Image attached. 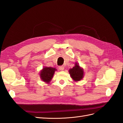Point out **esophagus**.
<instances>
[{"instance_id": "34e87169", "label": "esophagus", "mask_w": 123, "mask_h": 123, "mask_svg": "<svg viewBox=\"0 0 123 123\" xmlns=\"http://www.w3.org/2000/svg\"><path fill=\"white\" fill-rule=\"evenodd\" d=\"M58 68H59V69L60 70L62 71V70H64V67L62 66H59V67H58Z\"/></svg>"}]
</instances>
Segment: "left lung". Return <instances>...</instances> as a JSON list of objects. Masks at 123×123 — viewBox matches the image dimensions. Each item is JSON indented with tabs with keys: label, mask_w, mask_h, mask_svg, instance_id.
<instances>
[{
	"label": "left lung",
	"mask_w": 123,
	"mask_h": 123,
	"mask_svg": "<svg viewBox=\"0 0 123 123\" xmlns=\"http://www.w3.org/2000/svg\"><path fill=\"white\" fill-rule=\"evenodd\" d=\"M71 76L75 81H79L82 79L84 75V71L77 64L72 69L69 70Z\"/></svg>",
	"instance_id": "obj_1"
}]
</instances>
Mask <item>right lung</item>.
Segmentation results:
<instances>
[{
  "label": "right lung",
  "instance_id": "add662e5",
  "mask_svg": "<svg viewBox=\"0 0 123 123\" xmlns=\"http://www.w3.org/2000/svg\"><path fill=\"white\" fill-rule=\"evenodd\" d=\"M55 70H56L55 68L51 67L43 68L40 74L41 79L44 82L49 83L52 78Z\"/></svg>",
  "mask_w": 123,
  "mask_h": 123
}]
</instances>
